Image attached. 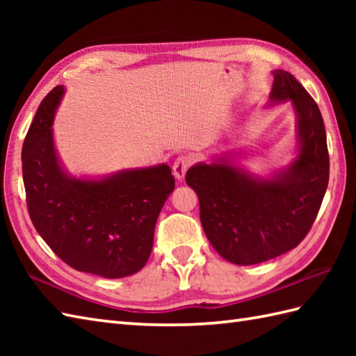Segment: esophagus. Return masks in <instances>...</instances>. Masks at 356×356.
Listing matches in <instances>:
<instances>
[{
	"label": "esophagus",
	"mask_w": 356,
	"mask_h": 356,
	"mask_svg": "<svg viewBox=\"0 0 356 356\" xmlns=\"http://www.w3.org/2000/svg\"><path fill=\"white\" fill-rule=\"evenodd\" d=\"M190 165H191V157L179 156L176 159V162H174V165H172L174 177H176L177 180H184L188 168H190Z\"/></svg>",
	"instance_id": "1"
}]
</instances>
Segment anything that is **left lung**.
<instances>
[{
  "instance_id": "1",
  "label": "left lung",
  "mask_w": 356,
  "mask_h": 356,
  "mask_svg": "<svg viewBox=\"0 0 356 356\" xmlns=\"http://www.w3.org/2000/svg\"><path fill=\"white\" fill-rule=\"evenodd\" d=\"M268 105L291 102L295 115V157L264 176L237 163L236 154H214L186 172L200 203L209 243L225 260L248 266L297 246L318 214L329 184L326 130L318 105L284 70H272Z\"/></svg>"
}]
</instances>
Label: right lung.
<instances>
[{"instance_id": "add662e5", "label": "right lung", "mask_w": 356, "mask_h": 356, "mask_svg": "<svg viewBox=\"0 0 356 356\" xmlns=\"http://www.w3.org/2000/svg\"><path fill=\"white\" fill-rule=\"evenodd\" d=\"M65 95L44 97L22 145L27 208L38 234L73 269L104 278L139 272L153 249L157 217L174 190L170 165L105 176H73L58 154L53 122Z\"/></svg>"}]
</instances>
